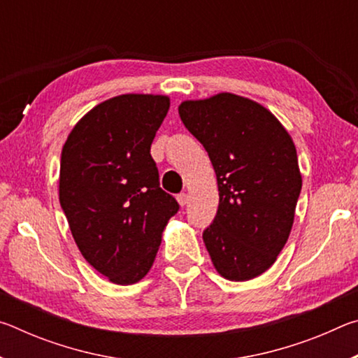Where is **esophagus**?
I'll return each instance as SVG.
<instances>
[{
	"label": "esophagus",
	"mask_w": 358,
	"mask_h": 358,
	"mask_svg": "<svg viewBox=\"0 0 358 358\" xmlns=\"http://www.w3.org/2000/svg\"><path fill=\"white\" fill-rule=\"evenodd\" d=\"M177 201H178V203L181 205V207H185V205L189 202V196H187L186 192H181V194H178V196H177Z\"/></svg>",
	"instance_id": "obj_1"
}]
</instances>
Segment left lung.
<instances>
[{"label": "left lung", "instance_id": "1", "mask_svg": "<svg viewBox=\"0 0 358 358\" xmlns=\"http://www.w3.org/2000/svg\"><path fill=\"white\" fill-rule=\"evenodd\" d=\"M178 113L217 180V213L203 230L211 262L226 280H252L275 264L294 224L301 175L292 137L264 106L232 93L185 101Z\"/></svg>", "mask_w": 358, "mask_h": 358}]
</instances>
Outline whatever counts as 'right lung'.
Masks as SVG:
<instances>
[{"instance_id": "1", "label": "right lung", "mask_w": 358, "mask_h": 358, "mask_svg": "<svg viewBox=\"0 0 358 358\" xmlns=\"http://www.w3.org/2000/svg\"><path fill=\"white\" fill-rule=\"evenodd\" d=\"M171 99L120 94L71 131L59 164V203L85 260L120 286L141 281L177 201L161 189L150 155Z\"/></svg>"}]
</instances>
